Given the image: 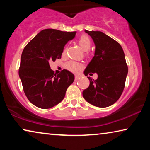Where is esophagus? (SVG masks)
<instances>
[{"label": "esophagus", "instance_id": "obj_1", "mask_svg": "<svg viewBox=\"0 0 150 150\" xmlns=\"http://www.w3.org/2000/svg\"><path fill=\"white\" fill-rule=\"evenodd\" d=\"M79 77H80V76L79 75H75V81H77L79 79Z\"/></svg>", "mask_w": 150, "mask_h": 150}]
</instances>
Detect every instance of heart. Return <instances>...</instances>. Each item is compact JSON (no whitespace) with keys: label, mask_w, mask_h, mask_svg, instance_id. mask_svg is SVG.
<instances>
[{"label":"heart","mask_w":150,"mask_h":150,"mask_svg":"<svg viewBox=\"0 0 150 150\" xmlns=\"http://www.w3.org/2000/svg\"><path fill=\"white\" fill-rule=\"evenodd\" d=\"M79 44L83 48V50L87 51L91 48V40L90 38L87 35H83L79 38L78 40ZM67 52V48L64 47L62 51V55H64ZM65 67L67 70L70 71L73 73H77L81 69V66L78 63L75 62H69L66 63Z\"/></svg>","instance_id":"obj_1"}]
</instances>
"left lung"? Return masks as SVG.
Wrapping results in <instances>:
<instances>
[{
	"label": "left lung",
	"mask_w": 150,
	"mask_h": 150,
	"mask_svg": "<svg viewBox=\"0 0 150 150\" xmlns=\"http://www.w3.org/2000/svg\"><path fill=\"white\" fill-rule=\"evenodd\" d=\"M85 32L95 44V55L84 71L87 76L96 73L98 78L90 81L88 87L83 91L85 99L97 107L112 105L120 97L125 87L128 66L121 45L108 35L99 31Z\"/></svg>",
	"instance_id": "1"
}]
</instances>
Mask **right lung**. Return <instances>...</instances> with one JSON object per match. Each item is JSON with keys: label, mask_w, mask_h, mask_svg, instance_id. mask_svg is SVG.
<instances>
[{"label": "right lung", "mask_w": 150, "mask_h": 150, "mask_svg": "<svg viewBox=\"0 0 150 150\" xmlns=\"http://www.w3.org/2000/svg\"><path fill=\"white\" fill-rule=\"evenodd\" d=\"M75 34L76 32L45 29L25 46L19 77L28 99L37 107L47 109L57 105L74 81V75L67 70L54 74L49 62L61 59L65 45L73 39Z\"/></svg>", "instance_id": "obj_1"}]
</instances>
